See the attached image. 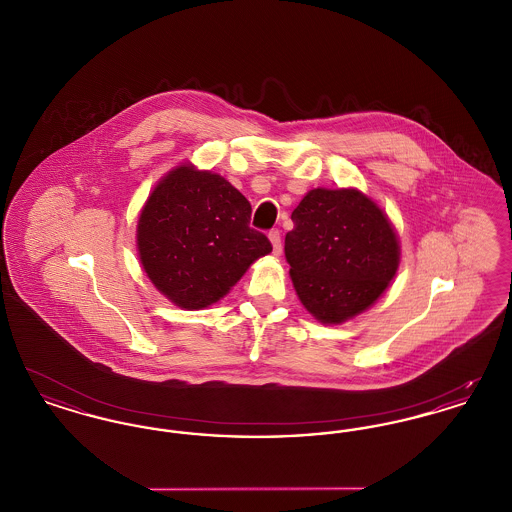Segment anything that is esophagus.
Listing matches in <instances>:
<instances>
[{
	"instance_id": "esophagus-1",
	"label": "esophagus",
	"mask_w": 512,
	"mask_h": 512,
	"mask_svg": "<svg viewBox=\"0 0 512 512\" xmlns=\"http://www.w3.org/2000/svg\"><path fill=\"white\" fill-rule=\"evenodd\" d=\"M268 240L272 244V253L278 257L282 253V242H280V232L278 230H270L268 232Z\"/></svg>"
}]
</instances>
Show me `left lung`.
<instances>
[{
    "instance_id": "left-lung-1",
    "label": "left lung",
    "mask_w": 512,
    "mask_h": 512,
    "mask_svg": "<svg viewBox=\"0 0 512 512\" xmlns=\"http://www.w3.org/2000/svg\"><path fill=\"white\" fill-rule=\"evenodd\" d=\"M284 253L301 305L322 324H341L390 288L401 245L386 211L357 188H315L292 213Z\"/></svg>"
}]
</instances>
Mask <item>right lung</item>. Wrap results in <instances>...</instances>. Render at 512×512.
<instances>
[{
    "instance_id": "right-lung-1",
    "label": "right lung",
    "mask_w": 512,
    "mask_h": 512,
    "mask_svg": "<svg viewBox=\"0 0 512 512\" xmlns=\"http://www.w3.org/2000/svg\"><path fill=\"white\" fill-rule=\"evenodd\" d=\"M249 219V201L224 176L180 163L155 184L138 217L136 247L149 282L186 311L217 303L272 251Z\"/></svg>"
}]
</instances>
